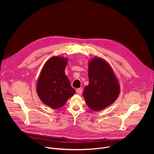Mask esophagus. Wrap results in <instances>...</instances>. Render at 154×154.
<instances>
[{
	"label": "esophagus",
	"mask_w": 154,
	"mask_h": 154,
	"mask_svg": "<svg viewBox=\"0 0 154 154\" xmlns=\"http://www.w3.org/2000/svg\"><path fill=\"white\" fill-rule=\"evenodd\" d=\"M76 93L79 94H81L82 93V90L81 88H77L76 90Z\"/></svg>",
	"instance_id": "34e87169"
}]
</instances>
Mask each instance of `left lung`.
I'll list each match as a JSON object with an SVG mask.
<instances>
[{
    "label": "left lung",
    "instance_id": "8db88e82",
    "mask_svg": "<svg viewBox=\"0 0 154 154\" xmlns=\"http://www.w3.org/2000/svg\"><path fill=\"white\" fill-rule=\"evenodd\" d=\"M89 84L85 87L83 96L90 108L100 111L112 105L120 93V85L107 61L94 57L88 62Z\"/></svg>",
    "mask_w": 154,
    "mask_h": 154
}]
</instances>
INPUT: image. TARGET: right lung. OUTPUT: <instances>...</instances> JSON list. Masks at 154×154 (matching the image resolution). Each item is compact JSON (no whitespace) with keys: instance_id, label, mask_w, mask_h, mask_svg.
Instances as JSON below:
<instances>
[{"instance_id":"right-lung-1","label":"right lung","mask_w":154,"mask_h":154,"mask_svg":"<svg viewBox=\"0 0 154 154\" xmlns=\"http://www.w3.org/2000/svg\"><path fill=\"white\" fill-rule=\"evenodd\" d=\"M68 59L63 57L50 58L41 71L36 85L40 100L53 109L63 106L75 91L65 74Z\"/></svg>"}]
</instances>
